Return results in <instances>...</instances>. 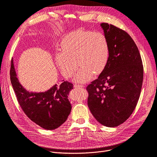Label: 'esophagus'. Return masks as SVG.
<instances>
[{
  "label": "esophagus",
  "mask_w": 157,
  "mask_h": 157,
  "mask_svg": "<svg viewBox=\"0 0 157 157\" xmlns=\"http://www.w3.org/2000/svg\"><path fill=\"white\" fill-rule=\"evenodd\" d=\"M74 87L75 88H83L84 86L82 85H76V84H75L74 85Z\"/></svg>",
  "instance_id": "obj_1"
}]
</instances>
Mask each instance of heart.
Returning a JSON list of instances; mask_svg holds the SVG:
<instances>
[{
    "label": "heart",
    "instance_id": "b5f03b06",
    "mask_svg": "<svg viewBox=\"0 0 157 157\" xmlns=\"http://www.w3.org/2000/svg\"><path fill=\"white\" fill-rule=\"evenodd\" d=\"M61 52L56 54L55 60L63 75L74 78V82L83 83L92 75H100L105 70L109 59L108 39L101 32L78 30L68 35L61 42Z\"/></svg>",
    "mask_w": 157,
    "mask_h": 157
}]
</instances>
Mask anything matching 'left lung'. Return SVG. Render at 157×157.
Listing matches in <instances>:
<instances>
[{
    "instance_id": "1",
    "label": "left lung",
    "mask_w": 157,
    "mask_h": 157,
    "mask_svg": "<svg viewBox=\"0 0 157 157\" xmlns=\"http://www.w3.org/2000/svg\"><path fill=\"white\" fill-rule=\"evenodd\" d=\"M110 48L107 65L86 87L88 106L104 126L117 127L134 111L140 95L144 68L134 40L125 31L107 23L100 25Z\"/></svg>"
}]
</instances>
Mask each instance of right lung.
I'll return each instance as SVG.
<instances>
[{
    "instance_id": "1",
    "label": "right lung",
    "mask_w": 157,
    "mask_h": 157,
    "mask_svg": "<svg viewBox=\"0 0 157 157\" xmlns=\"http://www.w3.org/2000/svg\"><path fill=\"white\" fill-rule=\"evenodd\" d=\"M10 80L20 106L27 117L42 128L54 130L67 120L72 105L68 99L73 84L64 82L43 92L26 90L20 83L14 67L11 62Z\"/></svg>"
}]
</instances>
